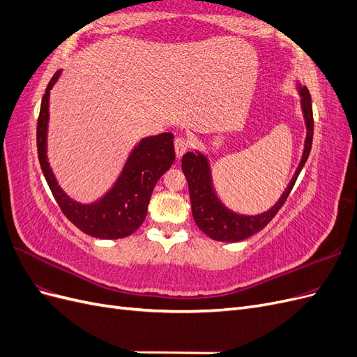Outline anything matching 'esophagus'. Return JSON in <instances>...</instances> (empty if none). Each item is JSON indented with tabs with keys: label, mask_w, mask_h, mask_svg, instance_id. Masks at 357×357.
<instances>
[{
	"label": "esophagus",
	"mask_w": 357,
	"mask_h": 357,
	"mask_svg": "<svg viewBox=\"0 0 357 357\" xmlns=\"http://www.w3.org/2000/svg\"><path fill=\"white\" fill-rule=\"evenodd\" d=\"M174 147H176V153H177V158H181L183 155H185L188 152L189 149V142L186 138L183 137H177L176 142H174Z\"/></svg>",
	"instance_id": "1"
}]
</instances>
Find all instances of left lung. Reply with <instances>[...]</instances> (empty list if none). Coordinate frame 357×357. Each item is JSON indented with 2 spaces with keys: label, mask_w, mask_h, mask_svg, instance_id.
I'll return each mask as SVG.
<instances>
[{
  "label": "left lung",
  "mask_w": 357,
  "mask_h": 357,
  "mask_svg": "<svg viewBox=\"0 0 357 357\" xmlns=\"http://www.w3.org/2000/svg\"><path fill=\"white\" fill-rule=\"evenodd\" d=\"M296 89L301 96V110L304 116L305 128H307V137L304 143V152L299 165L295 171L294 177H291L287 188L284 189L283 195L278 198V201L273 205L271 208L261 213V214H240L220 201L218 193L213 186V177H211V168L208 158L201 152H188L181 159V168L185 172L189 193H190V202H192V214L198 228L208 235L211 240L215 241H225V243H236L243 241L248 236L262 231L265 226L273 220L274 215L278 210L283 207L289 193L294 188L295 181L299 176V172L304 168L305 162L308 159L311 144H312V131H314V122H312V105H311V95L305 86H301L296 82Z\"/></svg>",
  "instance_id": "1"
}]
</instances>
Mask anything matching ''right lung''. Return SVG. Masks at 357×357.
<instances>
[{
  "mask_svg": "<svg viewBox=\"0 0 357 357\" xmlns=\"http://www.w3.org/2000/svg\"><path fill=\"white\" fill-rule=\"evenodd\" d=\"M61 73L59 70L53 75L41 101L37 123V149L41 171L62 213L82 232L101 240L125 238L143 225L156 183L176 159L174 135L164 132L142 138L129 153L121 176L112 189L91 204L74 201L58 185L47 159L50 91Z\"/></svg>",
  "mask_w": 357,
  "mask_h": 357,
  "instance_id": "1",
  "label": "right lung"
}]
</instances>
